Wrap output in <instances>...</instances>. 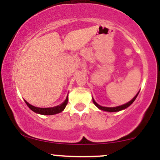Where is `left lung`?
Segmentation results:
<instances>
[{"mask_svg": "<svg viewBox=\"0 0 160 160\" xmlns=\"http://www.w3.org/2000/svg\"><path fill=\"white\" fill-rule=\"evenodd\" d=\"M139 93V92H138ZM138 94L135 95V97H134V98L132 99L131 101H130L129 102H128V103H126V104H122V105H121V106H119V107H116V108H106V107H102V106H101V105H99V104H98L96 103V102H95V100L94 99L92 98V102H93V103L95 104V105L96 106V107H98L99 109H101V110H102V111H108V112H117V111H121V110H123V109H126V108H128V106H130L134 102V101L135 100V98H137V96H138Z\"/></svg>", "mask_w": 160, "mask_h": 160, "instance_id": "1", "label": "left lung"}]
</instances>
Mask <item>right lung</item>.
I'll list each match as a JSON object with an SVG mask.
<instances>
[{
  "label": "right lung",
  "instance_id": "obj_1",
  "mask_svg": "<svg viewBox=\"0 0 160 160\" xmlns=\"http://www.w3.org/2000/svg\"><path fill=\"white\" fill-rule=\"evenodd\" d=\"M68 97H67V98L65 99V102H64L62 104H60V105L56 106V107H54V108H47L34 107V106H32V104L28 103L26 101H25V102L28 105V107L30 108L32 111L35 112L37 113H40V114H43V115H53V114H56V113H60V112L63 111V110L65 108L66 105L68 104Z\"/></svg>",
  "mask_w": 160,
  "mask_h": 160
}]
</instances>
